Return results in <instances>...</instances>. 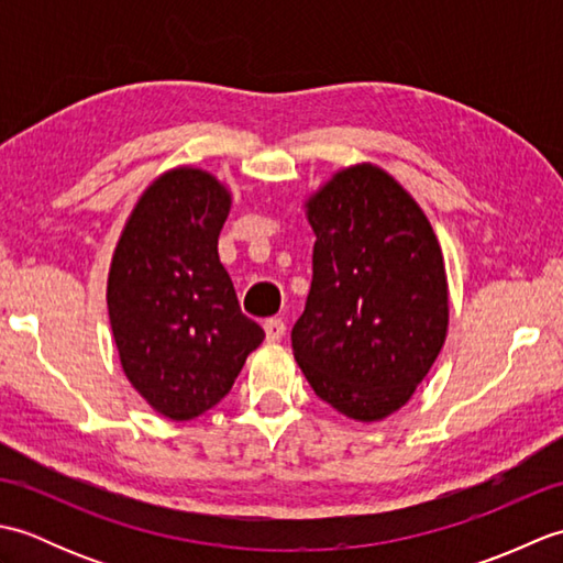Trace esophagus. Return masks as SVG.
Here are the masks:
<instances>
[{
    "label": "esophagus",
    "instance_id": "1",
    "mask_svg": "<svg viewBox=\"0 0 563 563\" xmlns=\"http://www.w3.org/2000/svg\"><path fill=\"white\" fill-rule=\"evenodd\" d=\"M263 331H266V341L275 343L285 336V321L283 319H266V324H263Z\"/></svg>",
    "mask_w": 563,
    "mask_h": 563
}]
</instances>
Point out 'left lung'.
<instances>
[{
    "label": "left lung",
    "instance_id": "obj_1",
    "mask_svg": "<svg viewBox=\"0 0 563 563\" xmlns=\"http://www.w3.org/2000/svg\"><path fill=\"white\" fill-rule=\"evenodd\" d=\"M317 236L292 355L319 399L361 423L409 404L445 343L448 273L416 198L377 164H351L305 198Z\"/></svg>",
    "mask_w": 563,
    "mask_h": 563
}]
</instances>
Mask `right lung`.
I'll list each match as a JSON object with an SVG mask.
<instances>
[{
	"instance_id": "obj_1",
	"label": "right lung",
	"mask_w": 563,
	"mask_h": 563,
	"mask_svg": "<svg viewBox=\"0 0 563 563\" xmlns=\"http://www.w3.org/2000/svg\"><path fill=\"white\" fill-rule=\"evenodd\" d=\"M230 208L212 172L174 166L142 190L113 249L106 305L121 367L172 421L212 409L263 341L218 254Z\"/></svg>"
}]
</instances>
